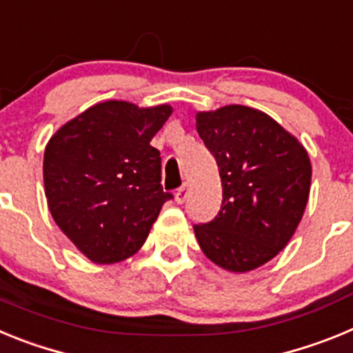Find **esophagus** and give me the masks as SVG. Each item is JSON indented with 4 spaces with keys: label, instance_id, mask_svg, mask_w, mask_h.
<instances>
[{
    "label": "esophagus",
    "instance_id": "1",
    "mask_svg": "<svg viewBox=\"0 0 353 353\" xmlns=\"http://www.w3.org/2000/svg\"><path fill=\"white\" fill-rule=\"evenodd\" d=\"M187 192H189L187 185H182V187H180V189H176V192H174V201H176V203H179V205L185 203Z\"/></svg>",
    "mask_w": 353,
    "mask_h": 353
}]
</instances>
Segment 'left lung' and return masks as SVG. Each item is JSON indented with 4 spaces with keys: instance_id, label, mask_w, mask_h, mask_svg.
<instances>
[{
    "instance_id": "1",
    "label": "left lung",
    "mask_w": 353,
    "mask_h": 353,
    "mask_svg": "<svg viewBox=\"0 0 353 353\" xmlns=\"http://www.w3.org/2000/svg\"><path fill=\"white\" fill-rule=\"evenodd\" d=\"M196 129L219 166L223 205L194 224L205 256L230 272H249L286 248L311 189L307 150L263 111L223 105L198 111Z\"/></svg>"
}]
</instances>
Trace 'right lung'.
Segmentation results:
<instances>
[{
	"label": "right lung",
	"instance_id": "1",
	"mask_svg": "<svg viewBox=\"0 0 353 353\" xmlns=\"http://www.w3.org/2000/svg\"><path fill=\"white\" fill-rule=\"evenodd\" d=\"M171 113L170 104L105 101L68 120L46 145L52 219L93 263L136 254L171 198L161 185V154L150 145Z\"/></svg>",
	"mask_w": 353,
	"mask_h": 353
}]
</instances>
